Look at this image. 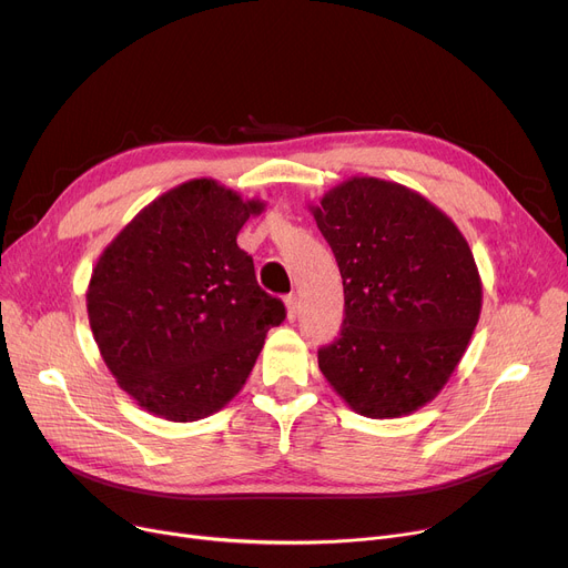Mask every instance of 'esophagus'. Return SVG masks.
<instances>
[{
	"label": "esophagus",
	"mask_w": 568,
	"mask_h": 568,
	"mask_svg": "<svg viewBox=\"0 0 568 568\" xmlns=\"http://www.w3.org/2000/svg\"><path fill=\"white\" fill-rule=\"evenodd\" d=\"M285 308H287V320H296L300 315V300H296V294H287L285 296Z\"/></svg>",
	"instance_id": "esophagus-1"
}]
</instances>
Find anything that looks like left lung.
I'll return each instance as SVG.
<instances>
[{
  "label": "left lung",
  "instance_id": "left-lung-1",
  "mask_svg": "<svg viewBox=\"0 0 568 568\" xmlns=\"http://www.w3.org/2000/svg\"><path fill=\"white\" fill-rule=\"evenodd\" d=\"M345 292L341 336L317 349L336 394L371 419L433 400L481 313V278L454 221L424 195L352 176L313 206Z\"/></svg>",
  "mask_w": 568,
  "mask_h": 568
}]
</instances>
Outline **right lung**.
<instances>
[{"label": "right lung", "instance_id": "obj_1", "mask_svg": "<svg viewBox=\"0 0 568 568\" xmlns=\"http://www.w3.org/2000/svg\"><path fill=\"white\" fill-rule=\"evenodd\" d=\"M262 206L214 179H191L146 204L99 257L89 326L116 384L146 412L182 424L219 412L285 320L236 246Z\"/></svg>", "mask_w": 568, "mask_h": 568}]
</instances>
